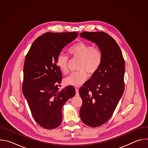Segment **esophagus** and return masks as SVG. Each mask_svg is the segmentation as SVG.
Instances as JSON below:
<instances>
[{"mask_svg": "<svg viewBox=\"0 0 148 148\" xmlns=\"http://www.w3.org/2000/svg\"><path fill=\"white\" fill-rule=\"evenodd\" d=\"M75 91H76L75 95H76V96H78V95H79V91H78V88H75Z\"/></svg>", "mask_w": 148, "mask_h": 148, "instance_id": "1", "label": "esophagus"}]
</instances>
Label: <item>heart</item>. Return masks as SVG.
<instances>
[{
  "mask_svg": "<svg viewBox=\"0 0 148 148\" xmlns=\"http://www.w3.org/2000/svg\"><path fill=\"white\" fill-rule=\"evenodd\" d=\"M69 52L72 57L79 59L77 67L78 71L72 73L64 82L66 85L78 87L87 80V73L92 75L99 70L102 62L103 54L99 48L94 47L92 45L83 41L71 46ZM68 56L62 53L58 54L56 64L62 73H68Z\"/></svg>",
  "mask_w": 148,
  "mask_h": 148,
  "instance_id": "b5f03b06",
  "label": "heart"
}]
</instances>
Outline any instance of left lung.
Returning <instances> with one entry per match:
<instances>
[{"label": "left lung", "mask_w": 148, "mask_h": 148, "mask_svg": "<svg viewBox=\"0 0 148 148\" xmlns=\"http://www.w3.org/2000/svg\"><path fill=\"white\" fill-rule=\"evenodd\" d=\"M80 36L95 43L103 54L99 70L79 90L81 121L95 128L111 118L123 95L125 60L116 42L107 33L84 32Z\"/></svg>", "instance_id": "1"}]
</instances>
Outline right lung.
Returning a JSON list of instances; mask_svg holds the SVG:
<instances>
[{
	"label": "right lung",
	"mask_w": 148,
	"mask_h": 148,
	"mask_svg": "<svg viewBox=\"0 0 148 148\" xmlns=\"http://www.w3.org/2000/svg\"><path fill=\"white\" fill-rule=\"evenodd\" d=\"M78 36L77 32L46 33L35 40L26 56L23 93L34 120L45 129L60 125L63 105L75 94L71 86L59 90L62 74L56 60Z\"/></svg>",
	"instance_id": "right-lung-1"
}]
</instances>
